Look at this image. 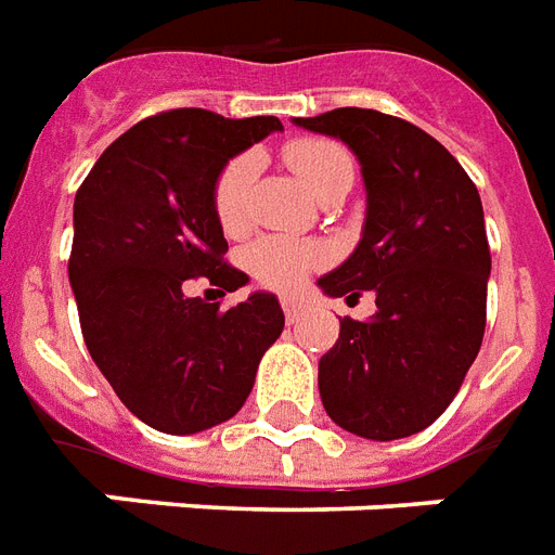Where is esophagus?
Returning a JSON list of instances; mask_svg holds the SVG:
<instances>
[{
  "label": "esophagus",
  "mask_w": 555,
  "mask_h": 555,
  "mask_svg": "<svg viewBox=\"0 0 555 555\" xmlns=\"http://www.w3.org/2000/svg\"><path fill=\"white\" fill-rule=\"evenodd\" d=\"M282 311H285L287 322H299V317H302V305L296 302V299H291V296H285V299H282Z\"/></svg>",
  "instance_id": "esophagus-1"
}]
</instances>
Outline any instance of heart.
<instances>
[{"instance_id": "1", "label": "heart", "mask_w": 555, "mask_h": 555, "mask_svg": "<svg viewBox=\"0 0 555 555\" xmlns=\"http://www.w3.org/2000/svg\"><path fill=\"white\" fill-rule=\"evenodd\" d=\"M285 160L313 195L354 178V160L346 146L328 138H294L285 146ZM256 178V155L244 152L221 167L212 184V212L227 235H238L250 221V186ZM328 261V247L317 238L264 235L244 250V268L270 291H296L308 273Z\"/></svg>"}]
</instances>
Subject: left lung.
<instances>
[{
    "label": "left lung",
    "instance_id": "8db88e82",
    "mask_svg": "<svg viewBox=\"0 0 555 555\" xmlns=\"http://www.w3.org/2000/svg\"><path fill=\"white\" fill-rule=\"evenodd\" d=\"M351 146L369 212L328 296H377L374 320L339 322L320 360V395L337 426L369 440L409 438L443 414L475 363L487 325L490 242L478 186L431 134L374 108L294 117Z\"/></svg>",
    "mask_w": 555,
    "mask_h": 555
}]
</instances>
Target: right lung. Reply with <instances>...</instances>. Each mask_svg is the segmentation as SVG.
Here are the masks:
<instances>
[{"label": "right lung", "instance_id": "right-lung-1", "mask_svg": "<svg viewBox=\"0 0 555 555\" xmlns=\"http://www.w3.org/2000/svg\"><path fill=\"white\" fill-rule=\"evenodd\" d=\"M279 129V117L264 115L158 112L120 134L77 190L68 279L82 339L152 429L192 435L230 421L285 328L273 294L233 308L184 294L192 279L221 296L247 285L224 259L212 184L227 160Z\"/></svg>", "mask_w": 555, "mask_h": 555}]
</instances>
